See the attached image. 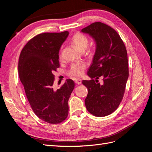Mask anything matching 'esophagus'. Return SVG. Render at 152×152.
<instances>
[{"label": "esophagus", "mask_w": 152, "mask_h": 152, "mask_svg": "<svg viewBox=\"0 0 152 152\" xmlns=\"http://www.w3.org/2000/svg\"><path fill=\"white\" fill-rule=\"evenodd\" d=\"M75 82L76 84H77V85H80L82 83V80L80 79H76Z\"/></svg>", "instance_id": "34e87169"}]
</instances>
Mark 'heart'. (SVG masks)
Here are the masks:
<instances>
[{
  "label": "heart",
  "mask_w": 152,
  "mask_h": 152,
  "mask_svg": "<svg viewBox=\"0 0 152 152\" xmlns=\"http://www.w3.org/2000/svg\"><path fill=\"white\" fill-rule=\"evenodd\" d=\"M89 42L88 37L81 33L75 34L71 39L72 44L81 51H84L87 48L89 45ZM92 53H93V50L91 49H87V54L89 56H91ZM86 67V64L84 62L73 63L69 69L68 74L70 77H81L83 75Z\"/></svg>",
  "instance_id": "obj_1"
}]
</instances>
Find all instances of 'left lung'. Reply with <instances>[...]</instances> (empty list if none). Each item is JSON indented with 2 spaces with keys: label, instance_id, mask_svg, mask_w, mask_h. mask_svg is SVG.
Instances as JSON below:
<instances>
[{
  "label": "left lung",
  "instance_id": "obj_1",
  "mask_svg": "<svg viewBox=\"0 0 152 152\" xmlns=\"http://www.w3.org/2000/svg\"><path fill=\"white\" fill-rule=\"evenodd\" d=\"M81 31L93 37L96 43L87 72L92 79L82 80L88 89L86 107L96 117L107 116L117 110L125 93L129 77L127 50L117 32L102 22L93 23ZM100 76L103 77L102 84L98 82Z\"/></svg>",
  "mask_w": 152,
  "mask_h": 152
}]
</instances>
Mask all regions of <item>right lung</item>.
<instances>
[{"mask_svg":"<svg viewBox=\"0 0 152 152\" xmlns=\"http://www.w3.org/2000/svg\"><path fill=\"white\" fill-rule=\"evenodd\" d=\"M69 33H42L35 36L21 50L18 73L26 98L35 114L51 124L61 123L68 115V102L75 83L66 79L55 90L54 72L59 67V50Z\"/></svg>","mask_w":152,"mask_h":152,"instance_id":"right-lung-1","label":"right lung"}]
</instances>
